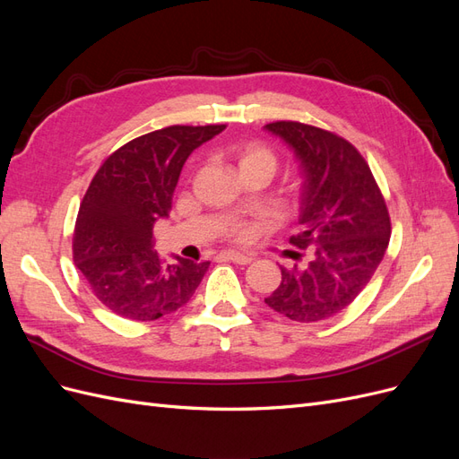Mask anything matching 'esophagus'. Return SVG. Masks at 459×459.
Masks as SVG:
<instances>
[{
    "label": "esophagus",
    "instance_id": "obj_1",
    "mask_svg": "<svg viewBox=\"0 0 459 459\" xmlns=\"http://www.w3.org/2000/svg\"><path fill=\"white\" fill-rule=\"evenodd\" d=\"M224 258L226 260H231V262H235V264H241V266H245V264H251L253 262V256H248V255H241V253H224Z\"/></svg>",
    "mask_w": 459,
    "mask_h": 459
}]
</instances>
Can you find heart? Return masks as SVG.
<instances>
[{
  "mask_svg": "<svg viewBox=\"0 0 459 459\" xmlns=\"http://www.w3.org/2000/svg\"><path fill=\"white\" fill-rule=\"evenodd\" d=\"M230 152L241 176L251 172H264L272 178V174L277 169V152L268 143H262L256 140L243 142L231 147ZM247 233L248 231L243 224H233L230 228V235L233 239H245Z\"/></svg>",
  "mask_w": 459,
  "mask_h": 459,
  "instance_id": "1",
  "label": "heart"
}]
</instances>
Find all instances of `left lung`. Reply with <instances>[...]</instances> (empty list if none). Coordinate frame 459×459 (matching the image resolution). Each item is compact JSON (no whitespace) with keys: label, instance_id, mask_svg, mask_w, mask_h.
I'll return each instance as SVG.
<instances>
[{"label":"left lung","instance_id":"left-lung-1","mask_svg":"<svg viewBox=\"0 0 459 459\" xmlns=\"http://www.w3.org/2000/svg\"><path fill=\"white\" fill-rule=\"evenodd\" d=\"M266 130L300 162V231L289 243L308 248V264L281 268L280 287L264 302L293 322H322L369 283L391 239V216L366 159L344 137L293 120Z\"/></svg>","mask_w":459,"mask_h":459}]
</instances>
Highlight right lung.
I'll use <instances>...</instances> for the list:
<instances>
[{
    "instance_id": "1",
    "label": "right lung",
    "mask_w": 459,
    "mask_h": 459,
    "mask_svg": "<svg viewBox=\"0 0 459 459\" xmlns=\"http://www.w3.org/2000/svg\"><path fill=\"white\" fill-rule=\"evenodd\" d=\"M226 124L169 126L135 137L108 155L80 203L73 255L91 293L134 322H152L182 308L211 262L152 251V226L169 218L187 157Z\"/></svg>"
}]
</instances>
